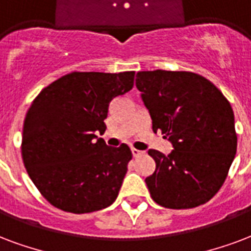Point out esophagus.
Here are the masks:
<instances>
[{"label": "esophagus", "mask_w": 251, "mask_h": 251, "mask_svg": "<svg viewBox=\"0 0 251 251\" xmlns=\"http://www.w3.org/2000/svg\"><path fill=\"white\" fill-rule=\"evenodd\" d=\"M144 153L143 151H139V150H135V148H132V154L133 157H139V156H141V154Z\"/></svg>", "instance_id": "1"}]
</instances>
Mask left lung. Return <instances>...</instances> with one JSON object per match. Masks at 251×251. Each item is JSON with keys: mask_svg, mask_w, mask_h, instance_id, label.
Masks as SVG:
<instances>
[{"mask_svg": "<svg viewBox=\"0 0 251 251\" xmlns=\"http://www.w3.org/2000/svg\"><path fill=\"white\" fill-rule=\"evenodd\" d=\"M136 87L173 150H150L156 163L146 184L154 202L189 209L208 202L225 181L237 152L230 103L210 80L189 71H140Z\"/></svg>", "mask_w": 251, "mask_h": 251, "instance_id": "8db88e82", "label": "left lung"}]
</instances>
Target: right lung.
<instances>
[{"mask_svg":"<svg viewBox=\"0 0 251 251\" xmlns=\"http://www.w3.org/2000/svg\"><path fill=\"white\" fill-rule=\"evenodd\" d=\"M135 71L71 73L39 92L26 114L22 159L41 195L65 212L110 206L119 195L132 152L108 147L97 132L115 98L132 90Z\"/></svg>","mask_w":251,"mask_h":251,"instance_id":"right-lung-1","label":"right lung"}]
</instances>
